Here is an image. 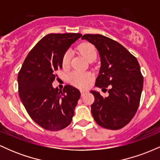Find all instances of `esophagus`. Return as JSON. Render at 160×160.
Returning a JSON list of instances; mask_svg holds the SVG:
<instances>
[{"mask_svg": "<svg viewBox=\"0 0 160 160\" xmlns=\"http://www.w3.org/2000/svg\"><path fill=\"white\" fill-rule=\"evenodd\" d=\"M80 93H81V96L82 97V96H84V95L86 94V92L84 90H81L80 91Z\"/></svg>", "mask_w": 160, "mask_h": 160, "instance_id": "1", "label": "esophagus"}]
</instances>
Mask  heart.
<instances>
[{"mask_svg": "<svg viewBox=\"0 0 160 160\" xmlns=\"http://www.w3.org/2000/svg\"><path fill=\"white\" fill-rule=\"evenodd\" d=\"M79 51L86 60H89L92 57L96 56V50L92 44L89 43H83L79 46ZM71 53L70 51H67L62 56V65L64 68H66L70 65ZM92 76L90 73L82 72V71H74L70 74L69 81L73 85L78 87H86L91 81Z\"/></svg>", "mask_w": 160, "mask_h": 160, "instance_id": "b5f03b06", "label": "heart"}]
</instances>
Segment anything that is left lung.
<instances>
[{
	"label": "left lung",
	"instance_id": "obj_1",
	"mask_svg": "<svg viewBox=\"0 0 160 160\" xmlns=\"http://www.w3.org/2000/svg\"><path fill=\"white\" fill-rule=\"evenodd\" d=\"M96 47L101 58L99 75L95 86L102 89L110 86L109 95L91 91L95 101L91 111L95 122L102 127L117 130L127 125L138 108L144 78L137 58L118 42L101 35L84 34Z\"/></svg>",
	"mask_w": 160,
	"mask_h": 160
}]
</instances>
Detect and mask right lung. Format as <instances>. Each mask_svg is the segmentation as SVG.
I'll return each instance as SVG.
<instances>
[{
  "instance_id": "obj_1",
  "label": "right lung",
  "mask_w": 160,
  "mask_h": 160,
  "mask_svg": "<svg viewBox=\"0 0 160 160\" xmlns=\"http://www.w3.org/2000/svg\"><path fill=\"white\" fill-rule=\"evenodd\" d=\"M81 34H49L30 51L18 74L19 95L31 118L42 128L58 131L71 122L80 92L72 86L52 87L62 56Z\"/></svg>"
}]
</instances>
